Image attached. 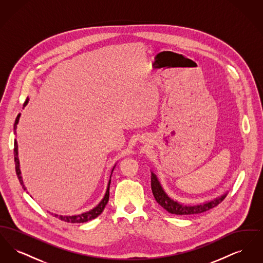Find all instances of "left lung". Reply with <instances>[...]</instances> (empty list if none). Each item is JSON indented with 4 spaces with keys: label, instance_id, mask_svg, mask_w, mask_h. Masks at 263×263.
<instances>
[{
    "label": "left lung",
    "instance_id": "8db88e82",
    "mask_svg": "<svg viewBox=\"0 0 263 263\" xmlns=\"http://www.w3.org/2000/svg\"><path fill=\"white\" fill-rule=\"evenodd\" d=\"M151 180H152V183H151L152 191H153V194H154V197L156 201L163 207L164 210H166L171 214H175V215H192V214H200V213L208 211V210L214 208L215 206H217L219 203H221L227 196V194H225V195H223L215 200L210 201V202H206V203H203L200 205H195V206H188V205H183V204H180L176 201L171 199L163 191L157 176L153 173H152Z\"/></svg>",
    "mask_w": 263,
    "mask_h": 263
}]
</instances>
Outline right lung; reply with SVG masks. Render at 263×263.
<instances>
[{
  "label": "right lung",
  "mask_w": 263,
  "mask_h": 263,
  "mask_svg": "<svg viewBox=\"0 0 263 263\" xmlns=\"http://www.w3.org/2000/svg\"><path fill=\"white\" fill-rule=\"evenodd\" d=\"M28 102V99H26V100L24 103V106L26 105V103ZM20 116L21 114H18L15 118V121H14V125H13V129L15 130L16 129V125L18 123V119H20ZM15 141V140H14ZM13 156H14V164H15V173L17 175V178L22 184V186L24 189H26L24 184V181L22 179V176H21V170H20V162H18V158H17V144H16V141L14 142V148H13ZM114 170V167H113ZM112 170V172H113ZM111 177V175H110ZM110 179H109V182H108V186L106 189V192H105V195L103 197V199L100 201V204L93 208L92 210L88 211V212L83 213V214H80V215H76V216H59V215H54L55 217H58L60 220H62L64 222H67V223H73V224H78V223H85V222H88L90 221L92 219H96L98 216H100V214L102 213V211L104 210L108 199H109V185H110Z\"/></svg>",
  "instance_id": "right-lung-1"
}]
</instances>
